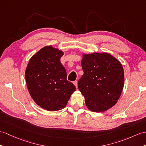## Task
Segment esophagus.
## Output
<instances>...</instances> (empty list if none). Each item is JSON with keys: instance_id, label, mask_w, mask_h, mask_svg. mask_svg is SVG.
<instances>
[{"instance_id": "esophagus-1", "label": "esophagus", "mask_w": 146, "mask_h": 146, "mask_svg": "<svg viewBox=\"0 0 146 146\" xmlns=\"http://www.w3.org/2000/svg\"><path fill=\"white\" fill-rule=\"evenodd\" d=\"M73 84H74V85H75V86L76 87V88H77V80H75V81H74V82H73Z\"/></svg>"}]
</instances>
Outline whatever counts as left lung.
Returning a JSON list of instances; mask_svg holds the SVG:
<instances>
[{
  "label": "left lung",
  "instance_id": "1",
  "mask_svg": "<svg viewBox=\"0 0 146 146\" xmlns=\"http://www.w3.org/2000/svg\"><path fill=\"white\" fill-rule=\"evenodd\" d=\"M84 71L78 88L87 108L104 112L114 106L123 89L124 73L121 64L108 52L82 54Z\"/></svg>",
  "mask_w": 146,
  "mask_h": 146
}]
</instances>
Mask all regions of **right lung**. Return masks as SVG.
Wrapping results in <instances>:
<instances>
[{"label":"right lung","instance_id":"1","mask_svg":"<svg viewBox=\"0 0 146 146\" xmlns=\"http://www.w3.org/2000/svg\"><path fill=\"white\" fill-rule=\"evenodd\" d=\"M62 51L44 46L33 56L25 70L28 92L34 102L48 111L66 107L76 87L67 80V73L61 63Z\"/></svg>","mask_w":146,"mask_h":146}]
</instances>
